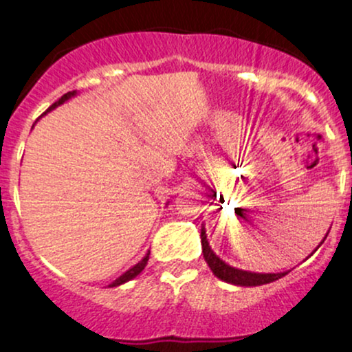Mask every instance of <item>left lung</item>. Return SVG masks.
<instances>
[{
	"label": "left lung",
	"instance_id": "1",
	"mask_svg": "<svg viewBox=\"0 0 352 352\" xmlns=\"http://www.w3.org/2000/svg\"><path fill=\"white\" fill-rule=\"evenodd\" d=\"M328 236V234H326ZM324 241V239H323ZM323 244V243H321ZM320 248V245H318ZM201 249H203V257H205L206 264L210 265V269L213 270V274L217 275L221 280L232 283V285H241V287H256V285H264V283H270L274 280H278L287 272L280 274H254L248 272V270L234 269L231 265H228L226 262H223L219 257L211 251L208 241H206V232L205 228L201 230Z\"/></svg>",
	"mask_w": 352,
	"mask_h": 352
}]
</instances>
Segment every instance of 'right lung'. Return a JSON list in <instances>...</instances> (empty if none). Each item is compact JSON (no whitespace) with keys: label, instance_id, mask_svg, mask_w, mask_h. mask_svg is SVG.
<instances>
[{"label":"right lung","instance_id":"add662e5","mask_svg":"<svg viewBox=\"0 0 352 352\" xmlns=\"http://www.w3.org/2000/svg\"><path fill=\"white\" fill-rule=\"evenodd\" d=\"M74 95H75V91H69V93H65V95H63L62 98H58L57 101H55V103L52 104V107H50V108L47 109V111H50V109H54L55 107H58V104H62L63 101H67V100H69V98H72V96H74ZM147 261H149V254H147V256L144 257V259H142L141 262H138V264H135L133 269H129L128 272H124V274H122L120 278H116V280H114V282H113L111 285H109V287H116V285H121V283H124V282L131 280V278H134L135 275H139V274L142 272L144 267H146V265H147Z\"/></svg>","mask_w":352,"mask_h":352}]
</instances>
